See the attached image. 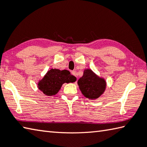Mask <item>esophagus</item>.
I'll return each mask as SVG.
<instances>
[{
  "instance_id": "1",
  "label": "esophagus",
  "mask_w": 147,
  "mask_h": 147,
  "mask_svg": "<svg viewBox=\"0 0 147 147\" xmlns=\"http://www.w3.org/2000/svg\"><path fill=\"white\" fill-rule=\"evenodd\" d=\"M71 74H73V75H74V76H76V71H71Z\"/></svg>"
}]
</instances>
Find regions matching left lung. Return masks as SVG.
<instances>
[{
  "label": "left lung",
  "mask_w": 147,
  "mask_h": 147,
  "mask_svg": "<svg viewBox=\"0 0 147 147\" xmlns=\"http://www.w3.org/2000/svg\"><path fill=\"white\" fill-rule=\"evenodd\" d=\"M78 85L85 97L89 100H95L105 92L107 83L105 79L98 76L91 69H87L78 80Z\"/></svg>",
  "instance_id": "1"
}]
</instances>
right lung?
Returning a JSON list of instances; mask_svg holds the SVG:
<instances>
[{"mask_svg": "<svg viewBox=\"0 0 147 147\" xmlns=\"http://www.w3.org/2000/svg\"><path fill=\"white\" fill-rule=\"evenodd\" d=\"M76 80V77L67 70L51 69L38 81L37 85L39 90L44 94L51 96L57 94L64 83L74 82Z\"/></svg>", "mask_w": 147, "mask_h": 147, "instance_id": "add662e5", "label": "right lung"}]
</instances>
